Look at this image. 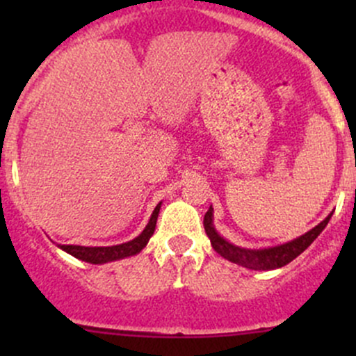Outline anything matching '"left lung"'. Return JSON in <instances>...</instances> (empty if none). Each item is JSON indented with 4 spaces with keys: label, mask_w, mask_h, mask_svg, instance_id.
Returning <instances> with one entry per match:
<instances>
[{
    "label": "left lung",
    "mask_w": 356,
    "mask_h": 356,
    "mask_svg": "<svg viewBox=\"0 0 356 356\" xmlns=\"http://www.w3.org/2000/svg\"><path fill=\"white\" fill-rule=\"evenodd\" d=\"M332 213H329L324 220L318 225H315L312 231L305 232L300 238L293 239V241L284 243V245L272 246V248H264V250H248V248H239L232 243L225 241L213 227V208H208V211L204 213V232L210 238L211 246L217 251L220 257H224L225 260L232 261V264H238L241 267L251 268V270H274V268H281L284 265H288L289 261H293L298 254L303 253L312 243L317 239V236L321 234L325 229V225L331 220Z\"/></svg>",
    "instance_id": "8db88e82"
}]
</instances>
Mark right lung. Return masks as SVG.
<instances>
[{"mask_svg": "<svg viewBox=\"0 0 356 356\" xmlns=\"http://www.w3.org/2000/svg\"><path fill=\"white\" fill-rule=\"evenodd\" d=\"M161 203L156 204V208L153 210L152 218H149L148 225L145 227V231L134 238L132 241L122 243V245L115 246H79V245H58L63 251H67L72 257L79 258L82 261H88V264H108L113 260H122V258L134 257L139 251L148 245L149 238L153 236L156 227V218L160 213Z\"/></svg>", "mask_w": 356, "mask_h": 356, "instance_id": "obj_1", "label": "right lung"}]
</instances>
